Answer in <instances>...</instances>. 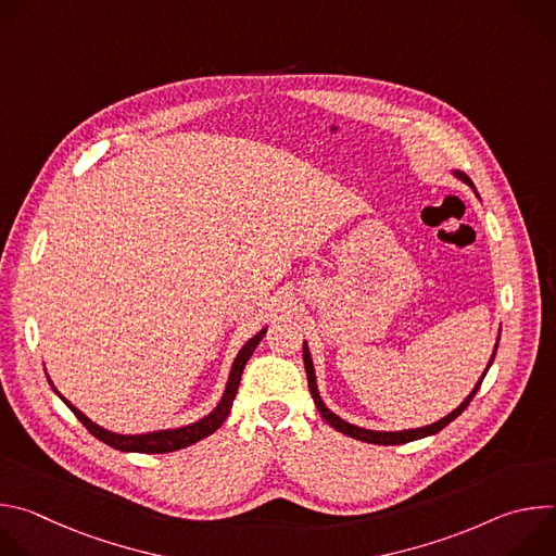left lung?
Instances as JSON below:
<instances>
[{"instance_id":"obj_1","label":"left lung","mask_w":556,"mask_h":556,"mask_svg":"<svg viewBox=\"0 0 556 556\" xmlns=\"http://www.w3.org/2000/svg\"><path fill=\"white\" fill-rule=\"evenodd\" d=\"M453 176H457L462 182H466V185L475 191V185L470 182L468 176H464L462 172H453ZM475 195H478V191H475ZM478 198H480V195H478ZM497 345H500V339H497V343H495L493 356H491V361H489V365H486L482 378L478 380V384L472 387V391L466 395V399L462 401V405H459L457 409H453L448 416L440 418V420L433 422V425H427V427H420V429H405V431H371V429H363V427L350 425L348 420L339 418L334 412H330V409L326 407V403L321 401V395H319V389H316V376H314V365H312V356H309L307 343H303V365H305V374H307V387H309V393H312V401H314L316 409H319V414L324 416V420H326L330 427H334L337 431H341V433H345V435H350V438H354V440L369 442V444H405V442H414V440H420V438H427V435H433V433L442 431L448 422H453V420L468 407V403L472 401V395L478 393V389H480V384H482L486 371L491 369V365H493V361H495Z\"/></svg>"}]
</instances>
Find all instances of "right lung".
<instances>
[{"mask_svg": "<svg viewBox=\"0 0 556 556\" xmlns=\"http://www.w3.org/2000/svg\"><path fill=\"white\" fill-rule=\"evenodd\" d=\"M266 334V328L260 330L253 339L247 341V345L240 350V354L235 356L232 361V367H230V374H228V382H226V389L222 393V401L217 403V407L200 418L198 422H191L187 427H178V429H163V431H149V433H136V435H123V433H114V431H108L103 427H99L97 422H92L84 412H78L70 401H65L63 395L56 391V387L52 384L50 376H48V382L52 387V391L59 395V399L70 407V412L84 422V427L101 442H105L108 446L116 448V451H125V453H172V451H178V448H185V446H191L200 440H204L206 435H211L213 431H217L222 427V422L226 420V416L230 414V407H232V401L237 395V387H240V380H242V371H244V365L249 363V358L253 356L255 348L260 345V341L264 339Z\"/></svg>", "mask_w": 556, "mask_h": 556, "instance_id": "right-lung-1", "label": "right lung"}]
</instances>
